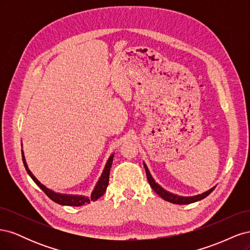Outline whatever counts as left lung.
<instances>
[{
	"label": "left lung",
	"instance_id": "obj_1",
	"mask_svg": "<svg viewBox=\"0 0 250 250\" xmlns=\"http://www.w3.org/2000/svg\"><path fill=\"white\" fill-rule=\"evenodd\" d=\"M144 167H145L146 170V174H147V179H148V183L150 185V187L152 188V190L157 194L160 195L161 197L166 200V201H169L171 203L174 204H188V203H193L196 201H199L203 198H206L208 195H209L211 192L214 191L215 187H213L211 188H209L208 191L204 192L202 194H198V195H195V196H180V195H176V194H173L167 190H165V188L158 185L156 181L154 180V178L151 175V173L147 167V165L144 163Z\"/></svg>",
	"mask_w": 250,
	"mask_h": 250
}]
</instances>
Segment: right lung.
<instances>
[{
  "instance_id": "add662e5",
  "label": "right lung",
  "mask_w": 250,
  "mask_h": 250,
  "mask_svg": "<svg viewBox=\"0 0 250 250\" xmlns=\"http://www.w3.org/2000/svg\"><path fill=\"white\" fill-rule=\"evenodd\" d=\"M21 146H22V144H21ZM113 155H115V153H112L109 156V158L106 162V165H105V167L103 169V172L101 174L99 180L97 181L94 190H93L92 194H90V197H87V196H83V195L57 193V192H54L53 190H51V188H47L44 185H42L41 181L33 175V173L29 170L27 162H26V158H25V155H24V151L21 150L22 163H24V166H25L27 173L29 174V176L33 179L34 183L37 186H39L44 193L47 194V196L50 199H52L53 201L58 203V204H62V206H70V207H81V206H83V204L89 203L90 201H96L98 198H100L101 196L105 193V191H106V188L108 186L109 171H110L111 165H112Z\"/></svg>"
}]
</instances>
